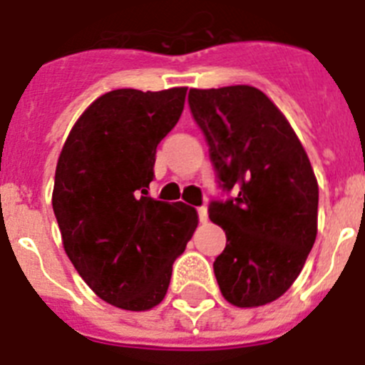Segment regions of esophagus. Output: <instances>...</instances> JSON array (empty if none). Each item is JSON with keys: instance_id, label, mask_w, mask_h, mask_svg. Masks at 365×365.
Wrapping results in <instances>:
<instances>
[{"instance_id": "1", "label": "esophagus", "mask_w": 365, "mask_h": 365, "mask_svg": "<svg viewBox=\"0 0 365 365\" xmlns=\"http://www.w3.org/2000/svg\"><path fill=\"white\" fill-rule=\"evenodd\" d=\"M197 211H198V219H200V222H207V207L200 206Z\"/></svg>"}]
</instances>
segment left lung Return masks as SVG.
Wrapping results in <instances>:
<instances>
[{
  "instance_id": "obj_1",
  "label": "left lung",
  "mask_w": 365,
  "mask_h": 365,
  "mask_svg": "<svg viewBox=\"0 0 365 365\" xmlns=\"http://www.w3.org/2000/svg\"><path fill=\"white\" fill-rule=\"evenodd\" d=\"M187 102L219 187L235 191L207 207L226 234L213 262L220 293L240 308L277 301L317 235L319 187L310 159L286 116L256 87L191 88Z\"/></svg>"
}]
</instances>
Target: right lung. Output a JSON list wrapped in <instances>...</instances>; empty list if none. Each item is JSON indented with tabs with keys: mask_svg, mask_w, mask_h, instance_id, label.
I'll return each instance as SVG.
<instances>
[{
	"mask_svg": "<svg viewBox=\"0 0 365 365\" xmlns=\"http://www.w3.org/2000/svg\"><path fill=\"white\" fill-rule=\"evenodd\" d=\"M185 87L116 88L88 106L57 161L53 213L64 250L102 301L150 310L198 225L195 207L148 197L155 150L185 103Z\"/></svg>",
	"mask_w": 365,
	"mask_h": 365,
	"instance_id": "1",
	"label": "right lung"
}]
</instances>
